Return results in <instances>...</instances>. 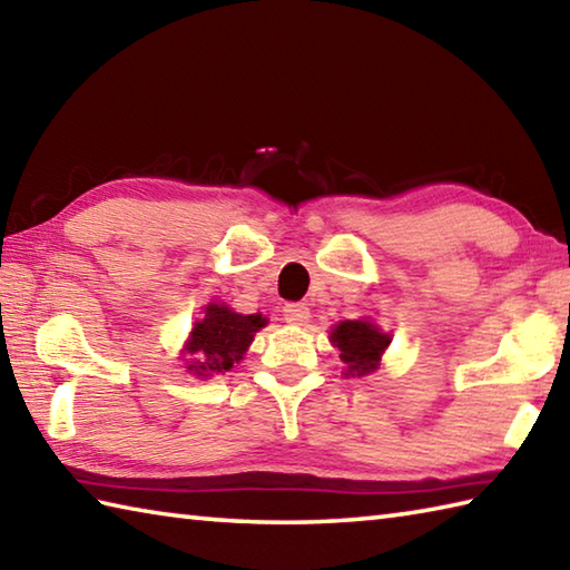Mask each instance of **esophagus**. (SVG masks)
<instances>
[{"label": "esophagus", "mask_w": 570, "mask_h": 570, "mask_svg": "<svg viewBox=\"0 0 570 570\" xmlns=\"http://www.w3.org/2000/svg\"><path fill=\"white\" fill-rule=\"evenodd\" d=\"M283 317L285 322H289V325H305L309 317V309L303 303H287L283 307Z\"/></svg>", "instance_id": "1"}]
</instances>
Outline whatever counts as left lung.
<instances>
[{"label":"left lung","mask_w":570,"mask_h":570,"mask_svg":"<svg viewBox=\"0 0 570 570\" xmlns=\"http://www.w3.org/2000/svg\"><path fill=\"white\" fill-rule=\"evenodd\" d=\"M332 342L340 350V360L345 362L347 374L362 377V374L377 370L382 352L390 345V335H384L367 320H345L332 332Z\"/></svg>","instance_id":"left-lung-1"}]
</instances>
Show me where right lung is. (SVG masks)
Returning <instances> with one entry per match:
<instances>
[{
    "label": "right lung",
    "mask_w": 570,
    "mask_h": 570,
    "mask_svg": "<svg viewBox=\"0 0 570 570\" xmlns=\"http://www.w3.org/2000/svg\"><path fill=\"white\" fill-rule=\"evenodd\" d=\"M265 327L263 315H238L225 305H208L206 317L196 322L190 332L188 352L196 362L188 370L198 377H210L213 372H228L233 362L243 360L255 332Z\"/></svg>",
    "instance_id": "1"
}]
</instances>
